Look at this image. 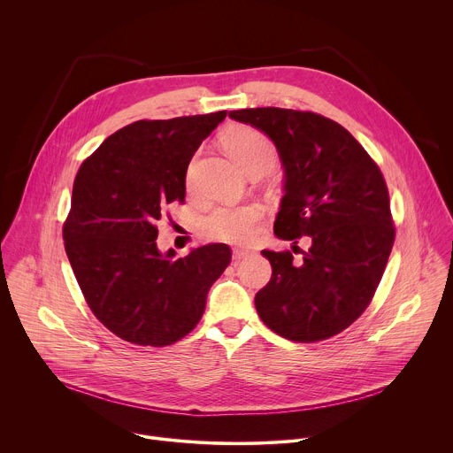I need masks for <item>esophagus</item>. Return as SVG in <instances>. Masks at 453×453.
Returning a JSON list of instances; mask_svg holds the SVG:
<instances>
[{
	"instance_id": "esophagus-1",
	"label": "esophagus",
	"mask_w": 453,
	"mask_h": 453,
	"mask_svg": "<svg viewBox=\"0 0 453 453\" xmlns=\"http://www.w3.org/2000/svg\"><path fill=\"white\" fill-rule=\"evenodd\" d=\"M249 254H250L249 249H233V260L240 262L243 257H249Z\"/></svg>"
}]
</instances>
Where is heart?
I'll use <instances>...</instances> for the list:
<instances>
[{"label": "heart", "instance_id": "heart-1", "mask_svg": "<svg viewBox=\"0 0 453 453\" xmlns=\"http://www.w3.org/2000/svg\"><path fill=\"white\" fill-rule=\"evenodd\" d=\"M222 143L227 154L242 166L247 173L250 170H271L276 163V149L273 142L254 127L236 125L224 134ZM191 172L186 173V182L189 184ZM264 211L256 204H222L213 208L201 219V229L208 238L227 242V243H245L250 242L257 233Z\"/></svg>", "mask_w": 453, "mask_h": 453}]
</instances>
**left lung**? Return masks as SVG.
<instances>
[{
	"mask_svg": "<svg viewBox=\"0 0 453 453\" xmlns=\"http://www.w3.org/2000/svg\"><path fill=\"white\" fill-rule=\"evenodd\" d=\"M229 118L262 131L278 150L285 196L274 234L292 247L301 236L310 242L301 260L262 250L273 278L254 297L257 315L294 342L334 337L367 308L395 243L383 175L330 118L280 107L231 111Z\"/></svg>",
	"mask_w": 453,
	"mask_h": 453,
	"instance_id": "obj_1",
	"label": "left lung"
}]
</instances>
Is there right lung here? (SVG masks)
Here are the masks:
<instances>
[{
    "label": "right lung",
    "instance_id": "right-lung-1",
    "mask_svg": "<svg viewBox=\"0 0 453 453\" xmlns=\"http://www.w3.org/2000/svg\"><path fill=\"white\" fill-rule=\"evenodd\" d=\"M226 111L134 121L88 157L73 184L64 245L82 294L105 328L140 346H168L201 320L231 262L226 243L175 257L157 220L186 196V170Z\"/></svg>",
    "mask_w": 453,
    "mask_h": 453
}]
</instances>
